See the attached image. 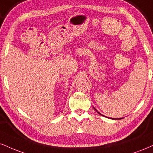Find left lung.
Returning <instances> with one entry per match:
<instances>
[{"mask_svg": "<svg viewBox=\"0 0 153 153\" xmlns=\"http://www.w3.org/2000/svg\"><path fill=\"white\" fill-rule=\"evenodd\" d=\"M94 109H95V110H96V112H97V113H98V114H100V115H102V114H101V113H99V112H98V111H97V110L96 109H95V108H94Z\"/></svg>", "mask_w": 153, "mask_h": 153, "instance_id": "left-lung-1", "label": "left lung"}]
</instances>
